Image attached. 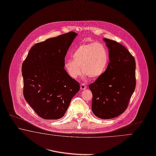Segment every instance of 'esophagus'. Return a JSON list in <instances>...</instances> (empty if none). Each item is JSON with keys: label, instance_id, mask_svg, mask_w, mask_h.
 I'll return each mask as SVG.
<instances>
[{"label": "esophagus", "instance_id": "1", "mask_svg": "<svg viewBox=\"0 0 156 156\" xmlns=\"http://www.w3.org/2000/svg\"><path fill=\"white\" fill-rule=\"evenodd\" d=\"M86 88H87V86H86L84 84H81L80 85V89H81V90H85Z\"/></svg>", "mask_w": 156, "mask_h": 156}]
</instances>
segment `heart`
Instances as JSON below:
<instances>
[{
    "instance_id": "1",
    "label": "heart",
    "mask_w": 156,
    "mask_h": 156,
    "mask_svg": "<svg viewBox=\"0 0 156 156\" xmlns=\"http://www.w3.org/2000/svg\"><path fill=\"white\" fill-rule=\"evenodd\" d=\"M72 57L66 59L64 66L73 78L80 74L81 69L84 77L97 79L105 72L109 60L107 49L98 43L80 45L73 51Z\"/></svg>"
}]
</instances>
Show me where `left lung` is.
Listing matches in <instances>:
<instances>
[{
  "label": "left lung",
  "instance_id": "1",
  "mask_svg": "<svg viewBox=\"0 0 156 156\" xmlns=\"http://www.w3.org/2000/svg\"><path fill=\"white\" fill-rule=\"evenodd\" d=\"M110 62L105 71L89 86L93 98L92 110L102 119L123 113L136 87V62L123 45L104 38Z\"/></svg>",
  "mask_w": 156,
  "mask_h": 156
}]
</instances>
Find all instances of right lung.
Here are the masks:
<instances>
[{
    "mask_svg": "<svg viewBox=\"0 0 156 156\" xmlns=\"http://www.w3.org/2000/svg\"><path fill=\"white\" fill-rule=\"evenodd\" d=\"M77 35L69 32L35 44L22 64L24 98L44 119L63 117L80 89L64 69L65 56Z\"/></svg>",
    "mask_w": 156,
    "mask_h": 156,
    "instance_id": "right-lung-1",
    "label": "right lung"
}]
</instances>
